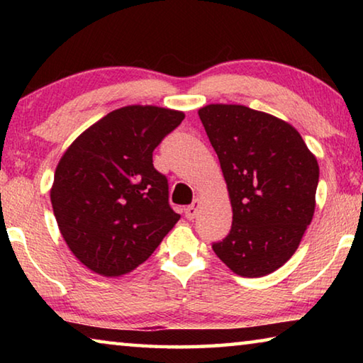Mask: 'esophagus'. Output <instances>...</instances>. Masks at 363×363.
Returning a JSON list of instances; mask_svg holds the SVG:
<instances>
[{"label": "esophagus", "instance_id": "obj_1", "mask_svg": "<svg viewBox=\"0 0 363 363\" xmlns=\"http://www.w3.org/2000/svg\"><path fill=\"white\" fill-rule=\"evenodd\" d=\"M199 205H200V200H194L192 205H189L184 213H186V218L189 220H192L196 216V211H199Z\"/></svg>", "mask_w": 363, "mask_h": 363}]
</instances>
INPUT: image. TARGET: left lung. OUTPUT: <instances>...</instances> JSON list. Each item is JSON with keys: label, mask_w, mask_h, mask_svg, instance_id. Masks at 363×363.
Wrapping results in <instances>:
<instances>
[{"label": "left lung", "mask_w": 363, "mask_h": 363, "mask_svg": "<svg viewBox=\"0 0 363 363\" xmlns=\"http://www.w3.org/2000/svg\"><path fill=\"white\" fill-rule=\"evenodd\" d=\"M218 153L232 227L214 253L242 277H262L290 259L315 210L318 164L291 125L245 106L199 110Z\"/></svg>", "instance_id": "1"}]
</instances>
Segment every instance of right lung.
<instances>
[{
    "label": "right lung",
    "mask_w": 363,
    "mask_h": 363,
    "mask_svg": "<svg viewBox=\"0 0 363 363\" xmlns=\"http://www.w3.org/2000/svg\"><path fill=\"white\" fill-rule=\"evenodd\" d=\"M182 112L128 106L75 139L56 168L51 203L59 230L86 267L106 277L143 264L179 220L153 150Z\"/></svg>",
    "instance_id": "obj_1"
}]
</instances>
